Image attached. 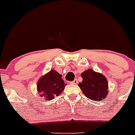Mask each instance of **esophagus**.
<instances>
[{
	"mask_svg": "<svg viewBox=\"0 0 135 135\" xmlns=\"http://www.w3.org/2000/svg\"><path fill=\"white\" fill-rule=\"evenodd\" d=\"M70 83H71V84H74V85H76V84H77V83H78V81H77V79H74L72 82H70Z\"/></svg>",
	"mask_w": 135,
	"mask_h": 135,
	"instance_id": "1",
	"label": "esophagus"
}]
</instances>
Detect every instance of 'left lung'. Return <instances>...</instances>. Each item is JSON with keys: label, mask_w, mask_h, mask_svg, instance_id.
<instances>
[{"label": "left lung", "mask_w": 135, "mask_h": 135, "mask_svg": "<svg viewBox=\"0 0 135 135\" xmlns=\"http://www.w3.org/2000/svg\"><path fill=\"white\" fill-rule=\"evenodd\" d=\"M82 82L79 87L88 98L99 101L104 99L108 93V82L101 74L88 69L82 73Z\"/></svg>", "instance_id": "1"}]
</instances>
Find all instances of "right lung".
Wrapping results in <instances>:
<instances>
[{
	"mask_svg": "<svg viewBox=\"0 0 135 135\" xmlns=\"http://www.w3.org/2000/svg\"><path fill=\"white\" fill-rule=\"evenodd\" d=\"M61 76L57 71L51 70L39 79L37 90L41 97H44L47 100H52L54 97L59 96L64 90L66 85Z\"/></svg>",
	"mask_w": 135,
	"mask_h": 135,
	"instance_id": "obj_1",
	"label": "right lung"
}]
</instances>
